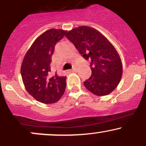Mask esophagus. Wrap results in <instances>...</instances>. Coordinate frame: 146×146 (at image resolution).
<instances>
[{"mask_svg": "<svg viewBox=\"0 0 146 146\" xmlns=\"http://www.w3.org/2000/svg\"><path fill=\"white\" fill-rule=\"evenodd\" d=\"M77 71V68H73V69H71V70H70V72H75Z\"/></svg>", "mask_w": 146, "mask_h": 146, "instance_id": "obj_1", "label": "esophagus"}]
</instances>
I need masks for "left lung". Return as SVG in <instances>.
Returning a JSON list of instances; mask_svg holds the SVG:
<instances>
[{
    "label": "left lung",
    "instance_id": "8db88e82",
    "mask_svg": "<svg viewBox=\"0 0 146 146\" xmlns=\"http://www.w3.org/2000/svg\"><path fill=\"white\" fill-rule=\"evenodd\" d=\"M65 36L85 59L91 61V76L84 82L86 89L98 96L112 93L123 73L121 60L115 46L102 33L88 26L72 29Z\"/></svg>",
    "mask_w": 146,
    "mask_h": 146
}]
</instances>
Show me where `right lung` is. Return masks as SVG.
I'll return each instance as SVG.
<instances>
[{
    "label": "right lung",
    "instance_id": "1",
    "mask_svg": "<svg viewBox=\"0 0 146 146\" xmlns=\"http://www.w3.org/2000/svg\"><path fill=\"white\" fill-rule=\"evenodd\" d=\"M66 31L50 29L35 40L25 53L21 73L27 91L41 103L53 104L60 100L66 88V76L51 72L50 64L55 45Z\"/></svg>",
    "mask_w": 146,
    "mask_h": 146
}]
</instances>
